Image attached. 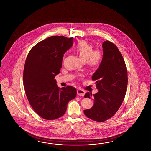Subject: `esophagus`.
Listing matches in <instances>:
<instances>
[{
    "label": "esophagus",
    "mask_w": 151,
    "mask_h": 151,
    "mask_svg": "<svg viewBox=\"0 0 151 151\" xmlns=\"http://www.w3.org/2000/svg\"><path fill=\"white\" fill-rule=\"evenodd\" d=\"M85 93H86L85 91H84L82 89H79L77 90V94H78V95H79L80 96H84Z\"/></svg>",
    "instance_id": "1"
}]
</instances>
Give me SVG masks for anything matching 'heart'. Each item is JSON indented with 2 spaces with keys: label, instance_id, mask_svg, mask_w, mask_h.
Wrapping results in <instances>:
<instances>
[{
  "label": "heart",
  "instance_id": "1",
  "mask_svg": "<svg viewBox=\"0 0 151 151\" xmlns=\"http://www.w3.org/2000/svg\"><path fill=\"white\" fill-rule=\"evenodd\" d=\"M79 57L86 62L90 67H95L101 60V52L99 49H94L92 45L85 40L78 42L73 47Z\"/></svg>",
  "mask_w": 151,
  "mask_h": 151
}]
</instances>
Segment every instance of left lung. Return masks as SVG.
<instances>
[{
	"mask_svg": "<svg viewBox=\"0 0 151 151\" xmlns=\"http://www.w3.org/2000/svg\"><path fill=\"white\" fill-rule=\"evenodd\" d=\"M103 57L99 68L92 77L96 80L97 93L93 94V106L84 110V114L94 121L104 122L112 117L124 99L128 83L126 65L121 53L110 41L102 43ZM87 92L84 97L91 98Z\"/></svg>",
	"mask_w": 151,
	"mask_h": 151,
	"instance_id": "left-lung-1",
	"label": "left lung"
}]
</instances>
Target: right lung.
Wrapping results in <instances>:
<instances>
[{
	"instance_id": "obj_1",
	"label": "right lung",
	"mask_w": 151,
	"mask_h": 151,
	"mask_svg": "<svg viewBox=\"0 0 151 151\" xmlns=\"http://www.w3.org/2000/svg\"><path fill=\"white\" fill-rule=\"evenodd\" d=\"M73 43L72 37L51 36L34 46L26 59L23 72L25 94L32 108L45 119L63 116L68 102L76 96V88H60L54 79L60 72L65 52Z\"/></svg>"
}]
</instances>
